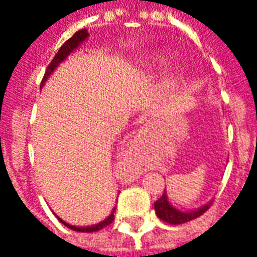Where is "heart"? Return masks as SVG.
<instances>
[{"mask_svg": "<svg viewBox=\"0 0 257 257\" xmlns=\"http://www.w3.org/2000/svg\"><path fill=\"white\" fill-rule=\"evenodd\" d=\"M171 81H173V77H172V78H171Z\"/></svg>", "mask_w": 257, "mask_h": 257, "instance_id": "b5f03b06", "label": "heart"}]
</instances>
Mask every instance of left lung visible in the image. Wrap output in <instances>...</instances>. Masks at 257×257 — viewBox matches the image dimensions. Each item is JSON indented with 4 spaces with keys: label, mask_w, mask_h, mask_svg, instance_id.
<instances>
[{
    "label": "left lung",
    "mask_w": 257,
    "mask_h": 257,
    "mask_svg": "<svg viewBox=\"0 0 257 257\" xmlns=\"http://www.w3.org/2000/svg\"><path fill=\"white\" fill-rule=\"evenodd\" d=\"M210 204L212 202H208L204 206H201L199 209L190 210V212H182V210L175 209L172 205L169 204L167 193L164 191L161 197L154 202V208H156L157 216L162 221H167L169 224H183V223L194 220V219H197L201 215H204L205 212L210 208Z\"/></svg>",
    "instance_id": "left-lung-1"
}]
</instances>
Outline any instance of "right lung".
<instances>
[{"instance_id":"obj_1","label":"right lung","mask_w":257,"mask_h":257,"mask_svg":"<svg viewBox=\"0 0 257 257\" xmlns=\"http://www.w3.org/2000/svg\"><path fill=\"white\" fill-rule=\"evenodd\" d=\"M89 36L88 34V30H85V29H82V30L77 31L75 34H74L70 40H67V41L64 42L63 45L60 47V49L58 51V53L55 55V58L52 59V62L49 63V66L47 67V70H45V74H44V78H42L41 81V86L44 85V82L47 81L48 77L52 74V71L55 70V68L58 67L59 63L60 62H63L64 59L67 58L70 53L73 52L75 48H78V45L81 44L82 41H85L86 40V37ZM59 220L63 223L64 226L68 227V228H71V230H74V231H81V232H93V231H99V230H101V228H104L106 226H108V224H111L112 220H114V215H110L108 217H107L106 220L100 221L99 224H95V226H90V227H75V226H71V224H68V223H66V221H63L62 219H59Z\"/></svg>"}]
</instances>
